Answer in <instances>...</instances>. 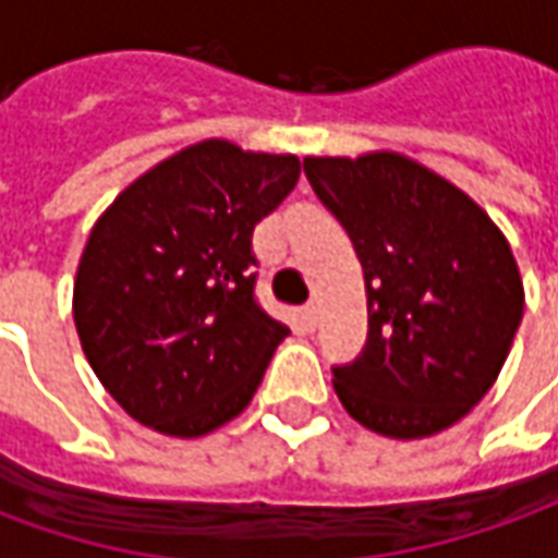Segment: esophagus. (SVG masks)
Returning a JSON list of instances; mask_svg holds the SVG:
<instances>
[{
    "instance_id": "1",
    "label": "esophagus",
    "mask_w": 558,
    "mask_h": 558,
    "mask_svg": "<svg viewBox=\"0 0 558 558\" xmlns=\"http://www.w3.org/2000/svg\"><path fill=\"white\" fill-rule=\"evenodd\" d=\"M302 323H304V328H311V331H314L316 323H319V307H316V302L304 304V307H302Z\"/></svg>"
}]
</instances>
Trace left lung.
Masks as SVG:
<instances>
[{
	"instance_id": "obj_1",
	"label": "left lung",
	"mask_w": 558,
	"mask_h": 558,
	"mask_svg": "<svg viewBox=\"0 0 558 558\" xmlns=\"http://www.w3.org/2000/svg\"><path fill=\"white\" fill-rule=\"evenodd\" d=\"M364 271L367 343L335 364L352 418L395 439L451 427L502 371L523 319L514 254L463 191L415 160L304 158Z\"/></svg>"
}]
</instances>
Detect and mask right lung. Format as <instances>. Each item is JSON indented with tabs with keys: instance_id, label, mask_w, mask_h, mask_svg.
Wrapping results in <instances>:
<instances>
[{
	"instance_id": "1",
	"label": "right lung",
	"mask_w": 558,
	"mask_h": 558,
	"mask_svg": "<svg viewBox=\"0 0 558 558\" xmlns=\"http://www.w3.org/2000/svg\"><path fill=\"white\" fill-rule=\"evenodd\" d=\"M299 172L292 155L206 140L140 175L95 223L74 323L131 418L191 439L251 403L290 335L256 302L254 227Z\"/></svg>"
}]
</instances>
